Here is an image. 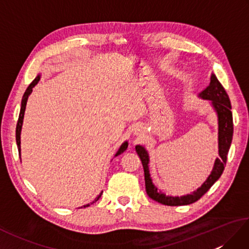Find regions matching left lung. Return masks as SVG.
Wrapping results in <instances>:
<instances>
[{"label":"left lung","mask_w":249,"mask_h":249,"mask_svg":"<svg viewBox=\"0 0 249 249\" xmlns=\"http://www.w3.org/2000/svg\"><path fill=\"white\" fill-rule=\"evenodd\" d=\"M198 98L209 100L217 116L218 125V157L215 158L212 171L206 178L205 181L201 184L194 192L183 196H171L162 193L153 183L150 173V155L146 147L142 144L136 145V151L138 153L140 160L143 165L145 190L149 197L165 205H187L199 200L208 192L211 186L217 181L223 173L227 161V155L230 149L232 136H233V120H232L231 103L228 94L226 93L224 87L218 81L215 73H211L210 83L203 91L198 94Z\"/></svg>","instance_id":"left-lung-1"}]
</instances>
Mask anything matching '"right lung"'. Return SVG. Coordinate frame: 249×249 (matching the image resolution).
I'll list each match as a JSON object with an SVG mask.
<instances>
[{
    "instance_id": "1",
    "label": "right lung",
    "mask_w": 249,
    "mask_h": 249,
    "mask_svg": "<svg viewBox=\"0 0 249 249\" xmlns=\"http://www.w3.org/2000/svg\"><path fill=\"white\" fill-rule=\"evenodd\" d=\"M40 80V73L38 76H37L33 81H32V83L30 84V86L28 87V89H25V92L23 94V97H22V100H21V107H20V113H19V119H18V123H17V128H16V141H17V146H18V151H19V156L21 158V129H22V124H23V119H24V112H25V107H26V103H28V98L31 95V93L33 92V88L36 86L37 83L39 82ZM128 147V141L126 140L124 141L123 143L121 144V146L119 147L118 152L115 153L114 157H116L118 155L122 154V153H124L126 150H127ZM103 195V192H100V194L98 195V197L95 199L93 202L91 204H93L94 202H96V201L102 197ZM87 206H89V204H86V205H82L81 208H87Z\"/></svg>"
}]
</instances>
